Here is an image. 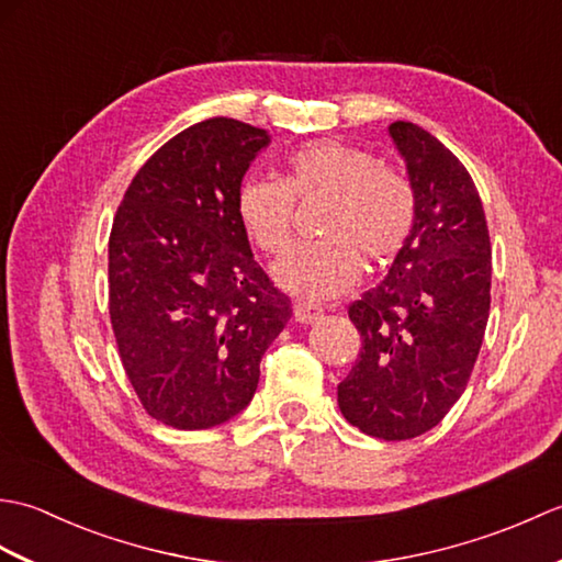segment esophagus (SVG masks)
<instances>
[{
  "label": "esophagus",
  "instance_id": "34e87169",
  "mask_svg": "<svg viewBox=\"0 0 562 562\" xmlns=\"http://www.w3.org/2000/svg\"><path fill=\"white\" fill-rule=\"evenodd\" d=\"M321 316H324V308L312 304V302H294V318L300 321V324H314V321H318Z\"/></svg>",
  "mask_w": 562,
  "mask_h": 562
}]
</instances>
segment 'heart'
Here are the masks:
<instances>
[{"label": "heart", "instance_id": "obj_1", "mask_svg": "<svg viewBox=\"0 0 562 562\" xmlns=\"http://www.w3.org/2000/svg\"><path fill=\"white\" fill-rule=\"evenodd\" d=\"M294 198H328L321 234L326 241L292 246L272 262L282 290L312 302L336 300L369 266H389L408 244L417 195L408 176L376 154L340 139H318L284 159L282 178H246L236 190V220L262 254L290 244Z\"/></svg>", "mask_w": 562, "mask_h": 562}]
</instances>
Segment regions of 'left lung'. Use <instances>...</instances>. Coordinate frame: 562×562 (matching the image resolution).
I'll return each instance as SVG.
<instances>
[{"label": "left lung", "mask_w": 562, "mask_h": 562, "mask_svg": "<svg viewBox=\"0 0 562 562\" xmlns=\"http://www.w3.org/2000/svg\"><path fill=\"white\" fill-rule=\"evenodd\" d=\"M389 135L408 166L417 220L384 282L350 304L362 336L338 384L345 420L386 441L441 423L469 384L491 314V236L465 166L413 123Z\"/></svg>", "instance_id": "obj_1"}]
</instances>
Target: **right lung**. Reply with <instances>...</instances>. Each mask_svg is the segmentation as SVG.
<instances>
[{
  "label": "right lung",
  "mask_w": 562,
  "mask_h": 562,
  "mask_svg": "<svg viewBox=\"0 0 562 562\" xmlns=\"http://www.w3.org/2000/svg\"><path fill=\"white\" fill-rule=\"evenodd\" d=\"M268 133L234 117L190 125L127 186L109 238V308L145 411L207 429L254 398L260 357L292 316L236 220V190Z\"/></svg>",
  "instance_id": "right-lung-1"
}]
</instances>
